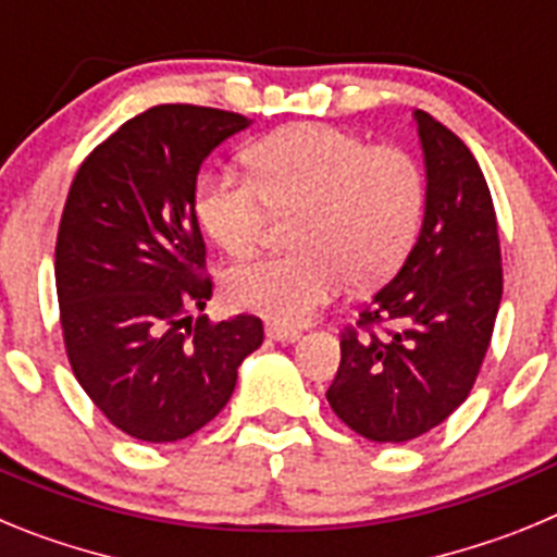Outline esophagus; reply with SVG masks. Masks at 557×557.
Listing matches in <instances>:
<instances>
[{"instance_id": "esophagus-1", "label": "esophagus", "mask_w": 557, "mask_h": 557, "mask_svg": "<svg viewBox=\"0 0 557 557\" xmlns=\"http://www.w3.org/2000/svg\"><path fill=\"white\" fill-rule=\"evenodd\" d=\"M268 337L275 339V343H295V339L301 337V332L293 326H282V323H268Z\"/></svg>"}]
</instances>
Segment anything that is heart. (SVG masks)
Wrapping results in <instances>:
<instances>
[{
	"label": "heart",
	"instance_id": "heart-1",
	"mask_svg": "<svg viewBox=\"0 0 557 557\" xmlns=\"http://www.w3.org/2000/svg\"><path fill=\"white\" fill-rule=\"evenodd\" d=\"M248 175L206 172L195 214L234 259L262 248L275 218H298L287 256L231 270L234 307L275 323L309 321L351 278L387 282L416 245L424 220V170L396 145H368L332 125H293L250 150Z\"/></svg>",
	"mask_w": 557,
	"mask_h": 557
}]
</instances>
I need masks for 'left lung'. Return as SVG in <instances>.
I'll use <instances>...</instances> for the list:
<instances>
[{
	"label": "left lung",
	"instance_id": "obj_1",
	"mask_svg": "<svg viewBox=\"0 0 557 557\" xmlns=\"http://www.w3.org/2000/svg\"><path fill=\"white\" fill-rule=\"evenodd\" d=\"M426 161L424 225L393 282L339 334L326 398L368 441L405 444L469 398L502 301L491 189L471 150L416 111Z\"/></svg>",
	"mask_w": 557,
	"mask_h": 557
}]
</instances>
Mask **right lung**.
<instances>
[{
    "label": "right lung",
    "instance_id": "add662e5",
    "mask_svg": "<svg viewBox=\"0 0 557 557\" xmlns=\"http://www.w3.org/2000/svg\"><path fill=\"white\" fill-rule=\"evenodd\" d=\"M243 113L156 106L88 152L69 186L55 287L69 366L125 435L172 444L228 405L236 368L262 346L256 314L195 318L211 298L195 184Z\"/></svg>",
    "mask_w": 557,
    "mask_h": 557
}]
</instances>
